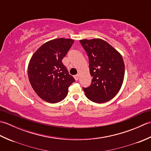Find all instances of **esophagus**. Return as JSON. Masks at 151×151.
Segmentation results:
<instances>
[{
	"instance_id": "esophagus-1",
	"label": "esophagus",
	"mask_w": 151,
	"mask_h": 151,
	"mask_svg": "<svg viewBox=\"0 0 151 151\" xmlns=\"http://www.w3.org/2000/svg\"><path fill=\"white\" fill-rule=\"evenodd\" d=\"M74 78H75V79L76 80V81H77L78 80V78H79V75H75V76H74Z\"/></svg>"
}]
</instances>
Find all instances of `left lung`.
<instances>
[{
  "label": "left lung",
  "instance_id": "obj_1",
  "mask_svg": "<svg viewBox=\"0 0 151 151\" xmlns=\"http://www.w3.org/2000/svg\"><path fill=\"white\" fill-rule=\"evenodd\" d=\"M80 43L89 58L91 84L83 88L89 100L104 103L119 91L124 76V63L121 54L103 40H82Z\"/></svg>",
  "mask_w": 151,
  "mask_h": 151
}]
</instances>
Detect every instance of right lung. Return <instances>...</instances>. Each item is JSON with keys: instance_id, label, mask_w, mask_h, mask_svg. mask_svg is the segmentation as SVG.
Segmentation results:
<instances>
[{"instance_id": "right-lung-1", "label": "right lung", "mask_w": 151, "mask_h": 151, "mask_svg": "<svg viewBox=\"0 0 151 151\" xmlns=\"http://www.w3.org/2000/svg\"><path fill=\"white\" fill-rule=\"evenodd\" d=\"M73 43V40L65 38L50 40L32 56L28 66V78L34 91L43 101L49 103L62 101L75 81L62 62Z\"/></svg>"}]
</instances>
